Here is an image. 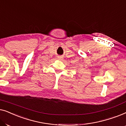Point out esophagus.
<instances>
[{"label":"esophagus","mask_w":126,"mask_h":126,"mask_svg":"<svg viewBox=\"0 0 126 126\" xmlns=\"http://www.w3.org/2000/svg\"><path fill=\"white\" fill-rule=\"evenodd\" d=\"M63 59V57H58V60H62Z\"/></svg>","instance_id":"1"}]
</instances>
